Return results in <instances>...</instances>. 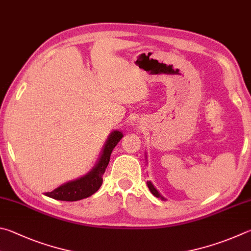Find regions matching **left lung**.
Masks as SVG:
<instances>
[{
  "instance_id": "obj_1",
  "label": "left lung",
  "mask_w": 251,
  "mask_h": 251,
  "mask_svg": "<svg viewBox=\"0 0 251 251\" xmlns=\"http://www.w3.org/2000/svg\"><path fill=\"white\" fill-rule=\"evenodd\" d=\"M147 185H148V188H149V190H150V192H151V193L154 195V197H156V198H160V199L162 200V201H165L166 199L163 198L160 193H159V191H158L156 188H154L151 182L147 181Z\"/></svg>"
}]
</instances>
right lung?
<instances>
[{"label":"right lung","mask_w":251,"mask_h":251,"mask_svg":"<svg viewBox=\"0 0 251 251\" xmlns=\"http://www.w3.org/2000/svg\"><path fill=\"white\" fill-rule=\"evenodd\" d=\"M123 137V133L120 130H113L104 144L101 156L98 162L85 176L69 181L67 183L58 186L51 192H47L46 195L49 198L59 200V201H79V200L89 198L94 194L100 189L103 182V175L105 172L106 167L110 162L111 153L115 146Z\"/></svg>","instance_id":"obj_1"}]
</instances>
